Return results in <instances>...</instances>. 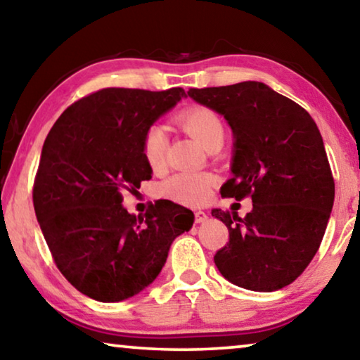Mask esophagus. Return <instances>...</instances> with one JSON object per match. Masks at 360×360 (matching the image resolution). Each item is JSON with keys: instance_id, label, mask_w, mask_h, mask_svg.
I'll use <instances>...</instances> for the list:
<instances>
[{"instance_id": "esophagus-1", "label": "esophagus", "mask_w": 360, "mask_h": 360, "mask_svg": "<svg viewBox=\"0 0 360 360\" xmlns=\"http://www.w3.org/2000/svg\"><path fill=\"white\" fill-rule=\"evenodd\" d=\"M208 219V214L205 213V211H195V222L197 224H202V222H205Z\"/></svg>"}]
</instances>
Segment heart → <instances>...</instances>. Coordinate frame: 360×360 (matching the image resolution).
<instances>
[{
    "mask_svg": "<svg viewBox=\"0 0 360 360\" xmlns=\"http://www.w3.org/2000/svg\"><path fill=\"white\" fill-rule=\"evenodd\" d=\"M176 123L191 134L203 149L210 150L214 146H222L224 142V123L214 110L208 107H191L176 115ZM144 155L152 169H162L167 162L168 136L162 127H150L144 136ZM214 186V176L197 171H186L171 176L160 186V193L171 200L198 207L210 200L211 189Z\"/></svg>",
    "mask_w": 360,
    "mask_h": 360,
    "instance_id": "heart-1",
    "label": "heart"
}]
</instances>
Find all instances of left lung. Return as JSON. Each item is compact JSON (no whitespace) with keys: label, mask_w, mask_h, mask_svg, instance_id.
<instances>
[{"label":"left lung","mask_w":360,"mask_h":360,"mask_svg":"<svg viewBox=\"0 0 360 360\" xmlns=\"http://www.w3.org/2000/svg\"><path fill=\"white\" fill-rule=\"evenodd\" d=\"M187 94L232 129V178L221 195H252L253 202L245 218L211 210L229 229L216 267L252 292L287 287L317 253L333 208L335 182L321 131L303 107L261 82Z\"/></svg>","instance_id":"8db88e82"}]
</instances>
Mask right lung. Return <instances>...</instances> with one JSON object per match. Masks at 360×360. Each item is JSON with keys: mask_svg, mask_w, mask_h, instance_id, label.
<instances>
[{"mask_svg": "<svg viewBox=\"0 0 360 360\" xmlns=\"http://www.w3.org/2000/svg\"><path fill=\"white\" fill-rule=\"evenodd\" d=\"M186 98L182 88H105L57 118L43 144L33 207L51 255L78 292L102 303L141 293L155 281L174 238L193 213L169 200L142 218L123 207L122 191L152 178L144 136Z\"/></svg>", "mask_w": 360, "mask_h": 360, "instance_id": "1", "label": "right lung"}]
</instances>
